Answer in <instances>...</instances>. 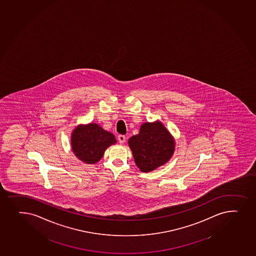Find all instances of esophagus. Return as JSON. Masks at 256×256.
Listing matches in <instances>:
<instances>
[{
  "mask_svg": "<svg viewBox=\"0 0 256 256\" xmlns=\"http://www.w3.org/2000/svg\"><path fill=\"white\" fill-rule=\"evenodd\" d=\"M119 143L124 144L126 140V137H125V135H119L118 138Z\"/></svg>",
  "mask_w": 256,
  "mask_h": 256,
  "instance_id": "esophagus-1",
  "label": "esophagus"
}]
</instances>
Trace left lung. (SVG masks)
<instances>
[{
  "mask_svg": "<svg viewBox=\"0 0 256 256\" xmlns=\"http://www.w3.org/2000/svg\"><path fill=\"white\" fill-rule=\"evenodd\" d=\"M134 162L143 172L165 165L174 156L175 140L160 121L144 122L140 132L128 140Z\"/></svg>",
  "mask_w": 256,
  "mask_h": 256,
  "instance_id": "left-lung-1",
  "label": "left lung"
}]
</instances>
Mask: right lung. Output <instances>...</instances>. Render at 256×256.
Masks as SVG:
<instances>
[{"label":"right lung","instance_id":"right-lung-1","mask_svg":"<svg viewBox=\"0 0 256 256\" xmlns=\"http://www.w3.org/2000/svg\"><path fill=\"white\" fill-rule=\"evenodd\" d=\"M116 143L114 134L94 122L78 125L71 134L72 150L86 164L98 162L106 150Z\"/></svg>","mask_w":256,"mask_h":256}]
</instances>
